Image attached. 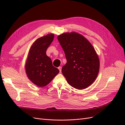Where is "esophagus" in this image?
<instances>
[{
	"instance_id": "34e87169",
	"label": "esophagus",
	"mask_w": 125,
	"mask_h": 125,
	"mask_svg": "<svg viewBox=\"0 0 125 125\" xmlns=\"http://www.w3.org/2000/svg\"><path fill=\"white\" fill-rule=\"evenodd\" d=\"M58 69H59V70L60 73H61V72H62V67H58Z\"/></svg>"
}]
</instances>
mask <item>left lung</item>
<instances>
[{
	"instance_id": "left-lung-1",
	"label": "left lung",
	"mask_w": 125,
	"mask_h": 125,
	"mask_svg": "<svg viewBox=\"0 0 125 125\" xmlns=\"http://www.w3.org/2000/svg\"><path fill=\"white\" fill-rule=\"evenodd\" d=\"M57 39L67 59L62 69L67 81L75 89L87 88L99 72L100 60L95 49L85 37L76 32L62 33Z\"/></svg>"
}]
</instances>
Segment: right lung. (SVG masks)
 I'll list each match as a JSON object with an SVG mask.
<instances>
[{
  "label": "right lung",
  "instance_id": "obj_1",
  "mask_svg": "<svg viewBox=\"0 0 125 125\" xmlns=\"http://www.w3.org/2000/svg\"><path fill=\"white\" fill-rule=\"evenodd\" d=\"M54 38L53 33L40 37L33 43L29 52L25 65V73L29 80L39 87L48 84L59 73L52 66L51 59L46 54Z\"/></svg>",
  "mask_w": 125,
  "mask_h": 125
}]
</instances>
